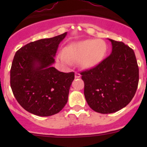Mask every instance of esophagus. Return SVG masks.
Here are the masks:
<instances>
[{"instance_id": "34e87169", "label": "esophagus", "mask_w": 147, "mask_h": 147, "mask_svg": "<svg viewBox=\"0 0 147 147\" xmlns=\"http://www.w3.org/2000/svg\"><path fill=\"white\" fill-rule=\"evenodd\" d=\"M75 78H80L81 77V75L80 73H78V72H75Z\"/></svg>"}]
</instances>
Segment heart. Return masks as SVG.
Segmentation results:
<instances>
[{"instance_id": "1", "label": "heart", "mask_w": 147, "mask_h": 147, "mask_svg": "<svg viewBox=\"0 0 147 147\" xmlns=\"http://www.w3.org/2000/svg\"><path fill=\"white\" fill-rule=\"evenodd\" d=\"M106 52L104 41L88 39L69 44L64 52L57 55V60L63 66H70L74 61H78L83 69H92L101 63Z\"/></svg>"}]
</instances>
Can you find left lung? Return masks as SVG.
Instances as JSON below:
<instances>
[{
	"label": "left lung",
	"instance_id": "obj_1",
	"mask_svg": "<svg viewBox=\"0 0 147 147\" xmlns=\"http://www.w3.org/2000/svg\"><path fill=\"white\" fill-rule=\"evenodd\" d=\"M112 53L95 67L81 72L84 94L92 109L114 113L127 106L135 94L139 67L134 50L124 42L109 39Z\"/></svg>",
	"mask_w": 147,
	"mask_h": 147
}]
</instances>
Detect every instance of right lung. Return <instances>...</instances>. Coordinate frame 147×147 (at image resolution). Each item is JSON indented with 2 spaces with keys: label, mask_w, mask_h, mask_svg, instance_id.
Instances as JSON below:
<instances>
[{
  "label": "right lung",
  "mask_w": 147,
  "mask_h": 147,
  "mask_svg": "<svg viewBox=\"0 0 147 147\" xmlns=\"http://www.w3.org/2000/svg\"><path fill=\"white\" fill-rule=\"evenodd\" d=\"M67 32L40 39L16 52L10 69V87L16 100L26 111L40 117L55 115L68 100L73 72L53 67L59 44Z\"/></svg>",
  "instance_id": "obj_1"
}]
</instances>
